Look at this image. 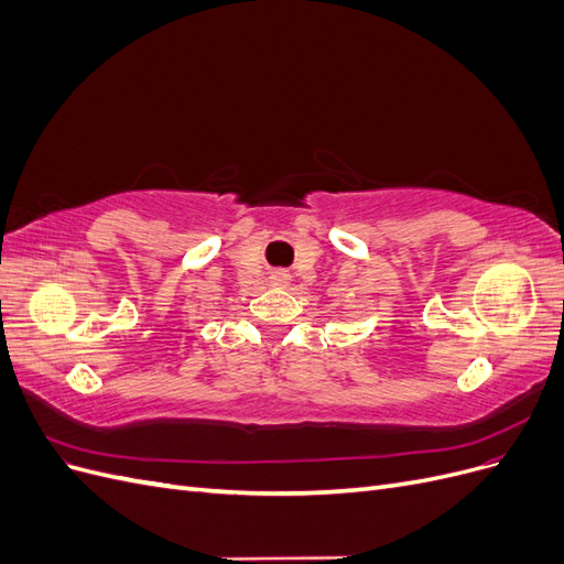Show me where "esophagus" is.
I'll use <instances>...</instances> for the list:
<instances>
[{
    "label": "esophagus",
    "mask_w": 564,
    "mask_h": 564,
    "mask_svg": "<svg viewBox=\"0 0 564 564\" xmlns=\"http://www.w3.org/2000/svg\"><path fill=\"white\" fill-rule=\"evenodd\" d=\"M275 284H284V275H275Z\"/></svg>",
    "instance_id": "esophagus-1"
}]
</instances>
